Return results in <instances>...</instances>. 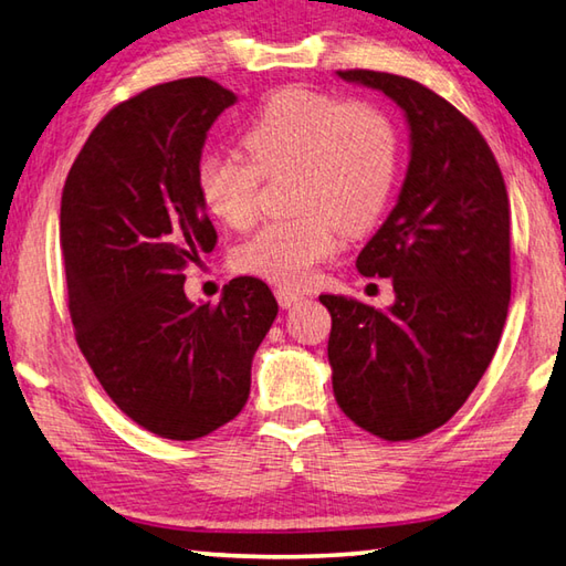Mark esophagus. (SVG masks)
<instances>
[{
    "label": "esophagus",
    "instance_id": "obj_1",
    "mask_svg": "<svg viewBox=\"0 0 566 566\" xmlns=\"http://www.w3.org/2000/svg\"><path fill=\"white\" fill-rule=\"evenodd\" d=\"M274 294H276V302H280L282 310H290V306L304 300V294L300 290H292V286H280Z\"/></svg>",
    "mask_w": 566,
    "mask_h": 566
}]
</instances>
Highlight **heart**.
<instances>
[{
  "mask_svg": "<svg viewBox=\"0 0 566 566\" xmlns=\"http://www.w3.org/2000/svg\"><path fill=\"white\" fill-rule=\"evenodd\" d=\"M238 153L212 150L198 166L205 208L230 228L256 212L262 176L292 170V218L260 224L234 250L238 270L300 284L328 260L346 234L381 218L398 176V130L384 108L310 88L276 91L242 130Z\"/></svg>",
  "mask_w": 566,
  "mask_h": 566,
  "instance_id": "b5f03b06",
  "label": "heart"
}]
</instances>
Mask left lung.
Wrapping results in <instances>:
<instances>
[{
	"label": "left lung",
	"mask_w": 566,
	"mask_h": 566,
	"mask_svg": "<svg viewBox=\"0 0 566 566\" xmlns=\"http://www.w3.org/2000/svg\"><path fill=\"white\" fill-rule=\"evenodd\" d=\"M338 76L406 111L410 163L396 208L356 260L390 276L394 306L322 294L338 408L384 440L448 423L497 352L510 304V200L475 123L436 91L384 71Z\"/></svg>",
	"instance_id": "obj_1"
}]
</instances>
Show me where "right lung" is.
<instances>
[{
	"label": "right lung",
	"instance_id": "1",
	"mask_svg": "<svg viewBox=\"0 0 566 566\" xmlns=\"http://www.w3.org/2000/svg\"><path fill=\"white\" fill-rule=\"evenodd\" d=\"M238 96L205 76L150 86L113 106L61 192V256L81 354L140 428L195 440L240 413L274 294L234 276L195 306L185 270L218 244L198 192L205 138Z\"/></svg>",
	"mask_w": 566,
	"mask_h": 566
}]
</instances>
